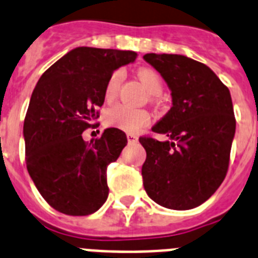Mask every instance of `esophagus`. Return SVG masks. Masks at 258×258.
Listing matches in <instances>:
<instances>
[{"instance_id":"obj_1","label":"esophagus","mask_w":258,"mask_h":258,"mask_svg":"<svg viewBox=\"0 0 258 258\" xmlns=\"http://www.w3.org/2000/svg\"><path fill=\"white\" fill-rule=\"evenodd\" d=\"M127 140H128V144H134V143H138L139 138L136 135L128 134V135H127Z\"/></svg>"}]
</instances>
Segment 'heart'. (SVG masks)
<instances>
[{
  "label": "heart",
  "instance_id": "heart-1",
  "mask_svg": "<svg viewBox=\"0 0 258 258\" xmlns=\"http://www.w3.org/2000/svg\"><path fill=\"white\" fill-rule=\"evenodd\" d=\"M138 76L140 82L144 84L152 95H158L162 89V83H161L160 75L152 69H140L138 71ZM122 80V74L119 71L114 73L109 78L105 87V100L111 101L116 95L119 83ZM151 120V115L148 111L143 109H134V107L126 106V105H115L110 107L105 114V123L109 127H115L124 132L130 134H136L142 128H144Z\"/></svg>",
  "mask_w": 258,
  "mask_h": 258
}]
</instances>
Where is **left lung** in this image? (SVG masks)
<instances>
[{
  "instance_id": "left-lung-1",
  "label": "left lung",
  "mask_w": 258,
  "mask_h": 258,
  "mask_svg": "<svg viewBox=\"0 0 258 258\" xmlns=\"http://www.w3.org/2000/svg\"><path fill=\"white\" fill-rule=\"evenodd\" d=\"M144 59L167 83L172 106L152 128L166 142L139 139L147 152L143 184L161 207L194 209L227 174L236 127L231 95L207 64L185 55L148 53Z\"/></svg>"
}]
</instances>
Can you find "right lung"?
I'll use <instances>...</instances> for the list:
<instances>
[{
	"label": "right lung",
	"instance_id": "add662e5",
	"mask_svg": "<svg viewBox=\"0 0 258 258\" xmlns=\"http://www.w3.org/2000/svg\"><path fill=\"white\" fill-rule=\"evenodd\" d=\"M136 57L131 50L80 46L51 64L36 84L23 126L27 170L58 212L88 216L106 201L107 165L126 147V134L106 128L88 143L83 132L97 124L114 70Z\"/></svg>",
	"mask_w": 258,
	"mask_h": 258
}]
</instances>
